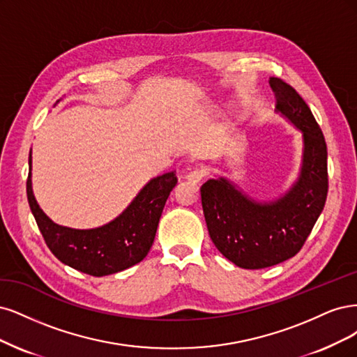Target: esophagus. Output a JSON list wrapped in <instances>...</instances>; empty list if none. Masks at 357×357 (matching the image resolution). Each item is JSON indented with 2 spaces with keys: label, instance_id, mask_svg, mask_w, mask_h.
<instances>
[{
  "label": "esophagus",
  "instance_id": "1",
  "mask_svg": "<svg viewBox=\"0 0 357 357\" xmlns=\"http://www.w3.org/2000/svg\"><path fill=\"white\" fill-rule=\"evenodd\" d=\"M204 176H206V172H204V169L195 167V169H192L191 172H188L187 176H185V179H187L188 182H191V183H199Z\"/></svg>",
  "mask_w": 357,
  "mask_h": 357
}]
</instances>
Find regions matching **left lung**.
Instances as JSON below:
<instances>
[{
    "label": "left lung",
    "instance_id": "8db88e82",
    "mask_svg": "<svg viewBox=\"0 0 357 357\" xmlns=\"http://www.w3.org/2000/svg\"><path fill=\"white\" fill-rule=\"evenodd\" d=\"M275 108L303 130L301 174L292 190L270 203H257L227 179H209L202 188V206L213 245L240 268L259 270L295 257L325 208L328 151L325 136L298 91L271 77Z\"/></svg>",
    "mask_w": 357,
    "mask_h": 357
}]
</instances>
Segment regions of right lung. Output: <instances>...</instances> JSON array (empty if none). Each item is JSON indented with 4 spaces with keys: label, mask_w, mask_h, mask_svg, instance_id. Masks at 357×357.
Masks as SVG:
<instances>
[{
    "label": "right lung",
    "mask_w": 357,
    "mask_h": 357,
    "mask_svg": "<svg viewBox=\"0 0 357 357\" xmlns=\"http://www.w3.org/2000/svg\"><path fill=\"white\" fill-rule=\"evenodd\" d=\"M178 178L174 172L149 181L116 220L93 229L57 225L40 209L31 187V155L26 194L31 212L52 254L78 271L102 278L141 262L153 246L170 191Z\"/></svg>",
    "instance_id": "1"
}]
</instances>
